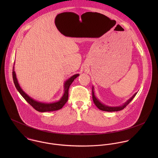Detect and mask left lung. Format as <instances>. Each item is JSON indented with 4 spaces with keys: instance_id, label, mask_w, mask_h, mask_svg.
<instances>
[{
    "instance_id": "1",
    "label": "left lung",
    "mask_w": 158,
    "mask_h": 158,
    "mask_svg": "<svg viewBox=\"0 0 158 158\" xmlns=\"http://www.w3.org/2000/svg\"><path fill=\"white\" fill-rule=\"evenodd\" d=\"M93 89L94 88H92V100H93V102H94V104L96 105V106L99 110H100L102 111H108V112L118 111L123 110L131 102V100L134 98V97H135V95L137 94V93H135V95L130 99H129L125 103L123 104V105H122L121 106H117V107H110V106H105V105H103L102 103H101L100 102V101L98 100H97L96 98V97H95V95H94V92L93 91Z\"/></svg>"
}]
</instances>
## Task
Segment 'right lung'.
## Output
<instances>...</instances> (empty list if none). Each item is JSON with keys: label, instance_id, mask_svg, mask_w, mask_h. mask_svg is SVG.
Listing matches in <instances>:
<instances>
[{"label": "right lung", "instance_id": "1", "mask_svg": "<svg viewBox=\"0 0 158 158\" xmlns=\"http://www.w3.org/2000/svg\"><path fill=\"white\" fill-rule=\"evenodd\" d=\"M13 79L15 83V85L16 89L19 92L21 95L24 98V99L36 111L39 112H48V111H53L60 110L63 108V106L65 105V103L68 102V97H69V88L73 81V80L79 75V74H75L70 77L64 83V93L62 98L60 101L52 103H42L40 102H38L31 98H30L27 94H26L23 89L21 88L19 85L18 84L16 73L14 70V66L13 69Z\"/></svg>", "mask_w": 158, "mask_h": 158}]
</instances>
